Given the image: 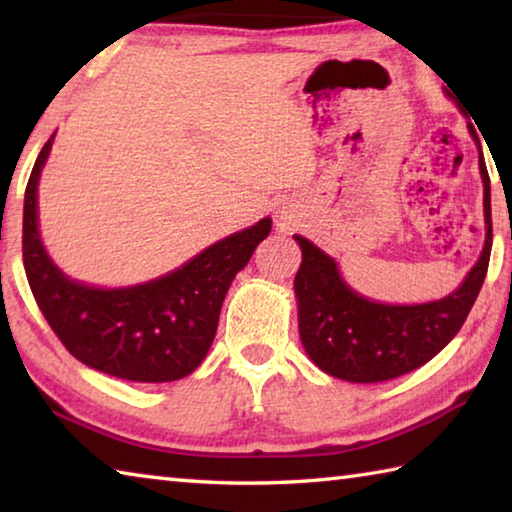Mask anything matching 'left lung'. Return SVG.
Returning <instances> with one entry per match:
<instances>
[{
    "instance_id": "left-lung-1",
    "label": "left lung",
    "mask_w": 512,
    "mask_h": 512,
    "mask_svg": "<svg viewBox=\"0 0 512 512\" xmlns=\"http://www.w3.org/2000/svg\"><path fill=\"white\" fill-rule=\"evenodd\" d=\"M474 140H476V133ZM483 178L485 246L465 282L447 298L427 305H381L354 293L334 259L305 237L296 289L300 339L309 359L327 375L357 384L395 379L424 366L463 327L488 273L492 248L490 176L479 146Z\"/></svg>"
}]
</instances>
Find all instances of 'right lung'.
I'll return each mask as SVG.
<instances>
[{
    "mask_svg": "<svg viewBox=\"0 0 512 512\" xmlns=\"http://www.w3.org/2000/svg\"><path fill=\"white\" fill-rule=\"evenodd\" d=\"M51 140L42 146L24 192L22 259L42 316L72 357L128 381H176L194 372L214 341L225 293L271 219L221 239L160 280L128 289H94L69 280L38 235V180Z\"/></svg>",
    "mask_w": 512,
    "mask_h": 512,
    "instance_id": "add662e5",
    "label": "right lung"
}]
</instances>
